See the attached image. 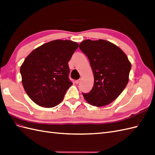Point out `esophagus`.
<instances>
[{
    "label": "esophagus",
    "instance_id": "34e87169",
    "mask_svg": "<svg viewBox=\"0 0 155 155\" xmlns=\"http://www.w3.org/2000/svg\"><path fill=\"white\" fill-rule=\"evenodd\" d=\"M75 84H78L79 83H80V80H75Z\"/></svg>",
    "mask_w": 155,
    "mask_h": 155
}]
</instances>
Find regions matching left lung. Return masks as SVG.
<instances>
[{
  "label": "left lung",
  "mask_w": 155,
  "mask_h": 155,
  "mask_svg": "<svg viewBox=\"0 0 155 155\" xmlns=\"http://www.w3.org/2000/svg\"><path fill=\"white\" fill-rule=\"evenodd\" d=\"M79 47L89 58L94 75L91 91L82 93L83 95L93 106H106L125 89L129 81L131 63L122 49L103 39H87Z\"/></svg>",
  "instance_id": "8db88e82"
}]
</instances>
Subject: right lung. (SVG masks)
<instances>
[{"mask_svg": "<svg viewBox=\"0 0 155 155\" xmlns=\"http://www.w3.org/2000/svg\"><path fill=\"white\" fill-rule=\"evenodd\" d=\"M79 45L69 40H54L33 50L20 67L26 93L35 104L56 107L72 85L68 62Z\"/></svg>", "mask_w": 155, "mask_h": 155, "instance_id": "obj_1", "label": "right lung"}]
</instances>
